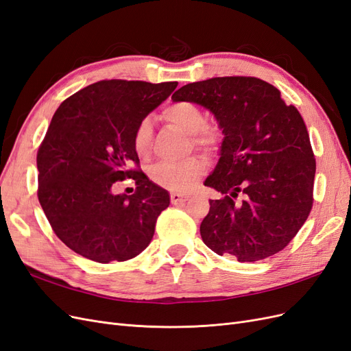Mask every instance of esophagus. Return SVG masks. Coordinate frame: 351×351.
I'll return each instance as SVG.
<instances>
[{
	"label": "esophagus",
	"mask_w": 351,
	"mask_h": 351,
	"mask_svg": "<svg viewBox=\"0 0 351 351\" xmlns=\"http://www.w3.org/2000/svg\"><path fill=\"white\" fill-rule=\"evenodd\" d=\"M186 200H187V196H186V195L177 193V192H173V193H171V204H173V205L183 204V202H186Z\"/></svg>",
	"instance_id": "obj_1"
}]
</instances>
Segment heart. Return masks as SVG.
I'll list each match as a JSON object with an SVG mask.
<instances>
[{"instance_id": "heart-1", "label": "heart", "mask_w": 351, "mask_h": 351, "mask_svg": "<svg viewBox=\"0 0 351 351\" xmlns=\"http://www.w3.org/2000/svg\"><path fill=\"white\" fill-rule=\"evenodd\" d=\"M164 117L184 133L192 134L193 143L206 152H214L221 145L222 134L219 129L206 124V115L196 104L180 101L169 104L164 110ZM152 142V121L143 119L134 127L132 143L134 152L141 158H147L151 154ZM205 173V164L199 158H189L180 162H158L149 169L152 182L173 192L184 193L192 189L197 180Z\"/></svg>"}]
</instances>
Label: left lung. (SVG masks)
<instances>
[{"instance_id": "1", "label": "left lung", "mask_w": 351, "mask_h": 351, "mask_svg": "<svg viewBox=\"0 0 351 351\" xmlns=\"http://www.w3.org/2000/svg\"><path fill=\"white\" fill-rule=\"evenodd\" d=\"M214 114L222 142L205 186L226 195L209 200L200 236L217 254L256 262L282 250L311 214L316 162L300 112L256 77H214L180 88ZM241 195V202L234 199Z\"/></svg>"}]
</instances>
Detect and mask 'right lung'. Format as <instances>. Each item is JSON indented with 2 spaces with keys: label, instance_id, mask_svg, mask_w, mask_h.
I'll return each instance as SVG.
<instances>
[{
  "label": "right lung",
  "instance_id": "1",
  "mask_svg": "<svg viewBox=\"0 0 351 351\" xmlns=\"http://www.w3.org/2000/svg\"><path fill=\"white\" fill-rule=\"evenodd\" d=\"M177 84L101 80L71 95L52 117L36 156L38 197L57 237L83 258L123 262L149 246L169 193L130 169L139 164L132 136ZM125 176L136 192L115 195L113 183Z\"/></svg>",
  "mask_w": 351,
  "mask_h": 351
}]
</instances>
